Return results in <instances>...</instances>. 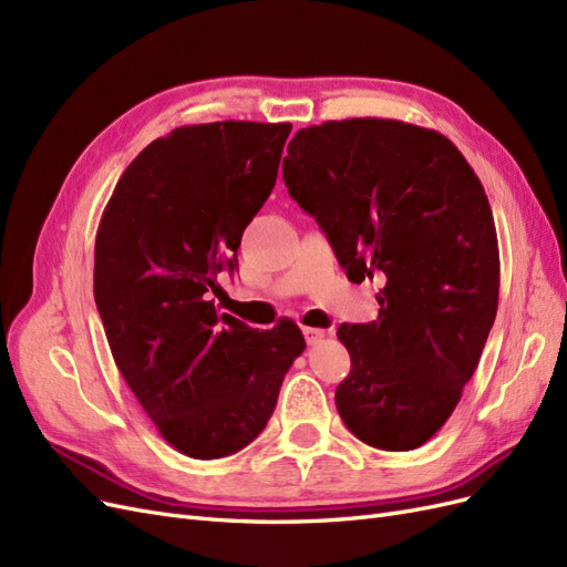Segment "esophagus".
I'll use <instances>...</instances> for the list:
<instances>
[{
    "instance_id": "esophagus-1",
    "label": "esophagus",
    "mask_w": 567,
    "mask_h": 567,
    "mask_svg": "<svg viewBox=\"0 0 567 567\" xmlns=\"http://www.w3.org/2000/svg\"><path fill=\"white\" fill-rule=\"evenodd\" d=\"M302 336H305V340H307V346H315V342H319V340L326 336V331H321V329H310V326H305Z\"/></svg>"
}]
</instances>
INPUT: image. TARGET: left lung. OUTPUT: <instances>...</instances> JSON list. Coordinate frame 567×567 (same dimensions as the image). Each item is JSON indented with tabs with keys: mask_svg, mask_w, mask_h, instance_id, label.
<instances>
[{
	"mask_svg": "<svg viewBox=\"0 0 567 567\" xmlns=\"http://www.w3.org/2000/svg\"><path fill=\"white\" fill-rule=\"evenodd\" d=\"M348 279H383L379 319L340 323L352 367L336 388L348 431L409 452L456 409L499 302V246L485 188L435 130L350 117L300 130L284 158Z\"/></svg>",
	"mask_w": 567,
	"mask_h": 567,
	"instance_id": "obj_1",
	"label": "left lung"
}]
</instances>
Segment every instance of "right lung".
Returning a JSON list of instances; mask_svg holds the SVG:
<instances>
[{
	"label": "right lung",
	"mask_w": 567,
	"mask_h": 567,
	"mask_svg": "<svg viewBox=\"0 0 567 567\" xmlns=\"http://www.w3.org/2000/svg\"><path fill=\"white\" fill-rule=\"evenodd\" d=\"M290 123L184 125L117 179L96 231L94 300L115 364L148 419L192 458L265 431L305 350L293 321L257 331L210 300L277 184Z\"/></svg>",
	"instance_id": "1"
}]
</instances>
